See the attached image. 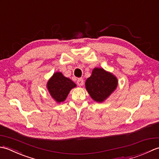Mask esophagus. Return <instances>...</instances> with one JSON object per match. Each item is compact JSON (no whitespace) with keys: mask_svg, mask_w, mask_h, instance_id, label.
Returning <instances> with one entry per match:
<instances>
[{"mask_svg":"<svg viewBox=\"0 0 159 159\" xmlns=\"http://www.w3.org/2000/svg\"><path fill=\"white\" fill-rule=\"evenodd\" d=\"M76 83L79 86H83L84 84V80L83 79H78L76 80Z\"/></svg>","mask_w":159,"mask_h":159,"instance_id":"obj_1","label":"esophagus"}]
</instances>
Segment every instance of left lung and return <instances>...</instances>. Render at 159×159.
<instances>
[{
    "label": "left lung",
    "mask_w": 159,
    "mask_h": 159,
    "mask_svg": "<svg viewBox=\"0 0 159 159\" xmlns=\"http://www.w3.org/2000/svg\"><path fill=\"white\" fill-rule=\"evenodd\" d=\"M85 86L91 97L96 102H102L116 89L117 80L102 68H94L92 76L86 80Z\"/></svg>",
    "instance_id": "left-lung-1"
}]
</instances>
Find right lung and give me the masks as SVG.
I'll use <instances>...</instances> for the list:
<instances>
[{"instance_id": "1", "label": "right lung", "mask_w": 159, "mask_h": 159, "mask_svg": "<svg viewBox=\"0 0 159 159\" xmlns=\"http://www.w3.org/2000/svg\"><path fill=\"white\" fill-rule=\"evenodd\" d=\"M76 86L72 80L64 76L61 72L54 74L47 83L50 95L57 102L65 100L70 91Z\"/></svg>"}]
</instances>
